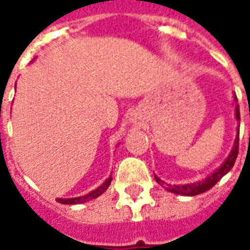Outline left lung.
<instances>
[{
    "instance_id": "8db88e82",
    "label": "left lung",
    "mask_w": 250,
    "mask_h": 250,
    "mask_svg": "<svg viewBox=\"0 0 250 250\" xmlns=\"http://www.w3.org/2000/svg\"><path fill=\"white\" fill-rule=\"evenodd\" d=\"M237 100V98H236ZM236 118L240 120V107H238V104L236 105ZM238 135H240V130L237 132V136H236V141H234V146H233V150H231L230 155L228 157V159L225 161V163L221 166L218 170H215L214 173L209 175L208 178H205L204 181H201V182H195V184H188V185H184V186H168V191H171V193H175V194H181V195H197V194H201V193H205V191H208L209 188H211L214 186L218 181H220L226 173H229L233 167V165L236 162L237 159V155H238ZM158 184L163 185L165 182L161 181L159 178H157Z\"/></svg>"
}]
</instances>
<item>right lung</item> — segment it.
<instances>
[{
	"instance_id": "obj_1",
	"label": "right lung",
	"mask_w": 250,
	"mask_h": 250,
	"mask_svg": "<svg viewBox=\"0 0 250 250\" xmlns=\"http://www.w3.org/2000/svg\"><path fill=\"white\" fill-rule=\"evenodd\" d=\"M111 181H112V177H109L105 182H104L102 186H99L98 188H95L93 191H91L87 195H83V197H76V198H57V202L64 205H76V204H83V202H87V201H91V199L98 198L100 194H103L108 186L111 185Z\"/></svg>"
}]
</instances>
